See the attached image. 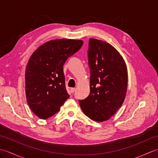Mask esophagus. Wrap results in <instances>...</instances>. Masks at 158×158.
Listing matches in <instances>:
<instances>
[{
  "label": "esophagus",
  "instance_id": "esophagus-1",
  "mask_svg": "<svg viewBox=\"0 0 158 158\" xmlns=\"http://www.w3.org/2000/svg\"><path fill=\"white\" fill-rule=\"evenodd\" d=\"M75 91V88H70V92H71L72 93H73Z\"/></svg>",
  "mask_w": 158,
  "mask_h": 158
}]
</instances>
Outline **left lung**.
<instances>
[{
    "mask_svg": "<svg viewBox=\"0 0 158 158\" xmlns=\"http://www.w3.org/2000/svg\"><path fill=\"white\" fill-rule=\"evenodd\" d=\"M90 93L79 100L85 115L98 122L110 119L125 100L127 87L126 62L109 43L90 39L88 52Z\"/></svg>",
    "mask_w": 158,
    "mask_h": 158,
    "instance_id": "1",
    "label": "left lung"
}]
</instances>
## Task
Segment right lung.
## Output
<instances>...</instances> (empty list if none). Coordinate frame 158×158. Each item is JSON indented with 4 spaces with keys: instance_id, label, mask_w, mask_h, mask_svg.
Instances as JSON below:
<instances>
[{
    "instance_id": "1",
    "label": "right lung",
    "mask_w": 158,
    "mask_h": 158,
    "mask_svg": "<svg viewBox=\"0 0 158 158\" xmlns=\"http://www.w3.org/2000/svg\"><path fill=\"white\" fill-rule=\"evenodd\" d=\"M83 43L82 40H52L39 47L30 58L25 72L26 100L39 118L53 116L69 98L63 66Z\"/></svg>"
}]
</instances>
